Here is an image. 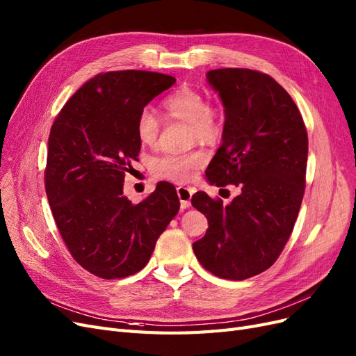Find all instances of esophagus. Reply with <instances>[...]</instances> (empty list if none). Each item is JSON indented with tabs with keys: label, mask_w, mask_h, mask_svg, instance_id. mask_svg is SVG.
<instances>
[{
	"label": "esophagus",
	"mask_w": 356,
	"mask_h": 356,
	"mask_svg": "<svg viewBox=\"0 0 356 356\" xmlns=\"http://www.w3.org/2000/svg\"><path fill=\"white\" fill-rule=\"evenodd\" d=\"M177 193H178V197L181 202V208L186 209L190 207V199L193 196V193H195V188H190V187H177Z\"/></svg>",
	"instance_id": "obj_1"
}]
</instances>
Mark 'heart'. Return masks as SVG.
I'll use <instances>...</instances> for the list:
<instances>
[{"instance_id":"obj_1","label":"heart","mask_w":356,"mask_h":356,"mask_svg":"<svg viewBox=\"0 0 356 356\" xmlns=\"http://www.w3.org/2000/svg\"><path fill=\"white\" fill-rule=\"evenodd\" d=\"M165 117L169 122L188 123V141L213 144L222 135L224 117L218 104L208 102L202 90L182 86L161 101ZM163 122L152 110L143 108L136 117V135L145 145H154L160 136ZM208 156L202 149H191L182 154L161 156L153 161V174L160 179L187 182L207 163Z\"/></svg>"}]
</instances>
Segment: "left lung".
Segmentation results:
<instances>
[{
    "instance_id": "left-lung-1",
    "label": "left lung",
    "mask_w": 356,
    "mask_h": 356,
    "mask_svg": "<svg viewBox=\"0 0 356 356\" xmlns=\"http://www.w3.org/2000/svg\"><path fill=\"white\" fill-rule=\"evenodd\" d=\"M207 77L225 108L222 144L207 177L241 195L230 204L204 191L191 197L209 225L193 251L212 275L243 281L267 270L293 233L306 187L307 131L293 98L268 74L221 68Z\"/></svg>"
}]
</instances>
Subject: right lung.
<instances>
[{"label": "right lung", "instance_id": "1", "mask_svg": "<svg viewBox=\"0 0 356 356\" xmlns=\"http://www.w3.org/2000/svg\"><path fill=\"white\" fill-rule=\"evenodd\" d=\"M175 79L152 71L95 75L75 92L50 129L46 195L72 258L102 279L141 270L179 211L175 187L160 181L144 202L123 196L138 160L136 117Z\"/></svg>", "mask_w": 356, "mask_h": 356}]
</instances>
